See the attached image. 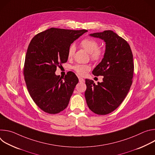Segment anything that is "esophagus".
Listing matches in <instances>:
<instances>
[{"label": "esophagus", "mask_w": 155, "mask_h": 155, "mask_svg": "<svg viewBox=\"0 0 155 155\" xmlns=\"http://www.w3.org/2000/svg\"><path fill=\"white\" fill-rule=\"evenodd\" d=\"M79 81L80 83H84V80L83 78H79Z\"/></svg>", "instance_id": "obj_1"}]
</instances>
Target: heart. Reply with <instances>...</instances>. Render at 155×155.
Masks as SVG:
<instances>
[{"mask_svg":"<svg viewBox=\"0 0 155 155\" xmlns=\"http://www.w3.org/2000/svg\"><path fill=\"white\" fill-rule=\"evenodd\" d=\"M80 45L88 53L90 54L91 58L94 61H101L104 56V50L98 48V43L90 38H86L80 42ZM75 51V47L71 45L68 50V58H71L74 56ZM73 69L80 75L83 76L90 69V67L87 65L77 64L73 67Z\"/></svg>","mask_w":155,"mask_h":155,"instance_id":"1","label":"heart"}]
</instances>
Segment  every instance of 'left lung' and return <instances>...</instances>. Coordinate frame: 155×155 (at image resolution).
Listing matches in <instances>:
<instances>
[{
	"label": "left lung",
	"instance_id": "left-lung-1",
	"mask_svg": "<svg viewBox=\"0 0 155 155\" xmlns=\"http://www.w3.org/2000/svg\"><path fill=\"white\" fill-rule=\"evenodd\" d=\"M90 35L105 42L104 58L92 72L104 78L97 85L93 80L86 79L84 96L91 111L104 115L118 108L129 91L134 73L133 55L127 42L112 31Z\"/></svg>",
	"mask_w": 155,
	"mask_h": 155
}]
</instances>
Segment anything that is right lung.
<instances>
[{"label": "right lung", "instance_id": "1", "mask_svg": "<svg viewBox=\"0 0 155 155\" xmlns=\"http://www.w3.org/2000/svg\"><path fill=\"white\" fill-rule=\"evenodd\" d=\"M87 30L50 28L31 40L25 58L24 75L31 97L43 111L61 112L68 107L78 79L72 72L56 75L57 66L66 62L71 44Z\"/></svg>", "mask_w": 155, "mask_h": 155}]
</instances>
